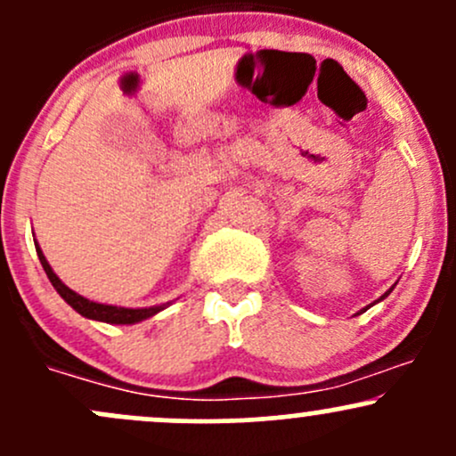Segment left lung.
<instances>
[{"label": "left lung", "instance_id": "8db88e82", "mask_svg": "<svg viewBox=\"0 0 456 456\" xmlns=\"http://www.w3.org/2000/svg\"><path fill=\"white\" fill-rule=\"evenodd\" d=\"M391 290H393V289H391ZM391 290H387V292H385V295H382V297H380V299H378V301H382V299H385V297H389V292H391ZM365 310H367V308H365ZM365 310H362V313H365Z\"/></svg>", "mask_w": 456, "mask_h": 456}]
</instances>
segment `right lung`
I'll return each instance as SVG.
<instances>
[{"label": "right lung", "mask_w": 456, "mask_h": 456, "mask_svg": "<svg viewBox=\"0 0 456 456\" xmlns=\"http://www.w3.org/2000/svg\"><path fill=\"white\" fill-rule=\"evenodd\" d=\"M35 247H37V256H38V260H41L43 271H45L47 280L52 281V286H54L56 292L63 297L67 304L76 310V313L87 316V319L104 321V323H115V325H131V323H140V321L148 319V316H152L157 313H161V310L166 308V304L164 305H151V308H118V305H107V304H98V301H89L87 297H83V295H78V292L67 289L63 281L56 277V273L52 271V266L47 265L41 247H38L37 242H35Z\"/></svg>", "instance_id": "right-lung-1"}]
</instances>
